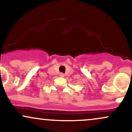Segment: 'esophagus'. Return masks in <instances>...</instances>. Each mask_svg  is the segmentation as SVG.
I'll use <instances>...</instances> for the list:
<instances>
[{"label": "esophagus", "instance_id": "34e87169", "mask_svg": "<svg viewBox=\"0 0 132 132\" xmlns=\"http://www.w3.org/2000/svg\"><path fill=\"white\" fill-rule=\"evenodd\" d=\"M59 76H60V77H61V78H63L64 76V75L63 73H60L59 74Z\"/></svg>", "mask_w": 132, "mask_h": 132}]
</instances>
